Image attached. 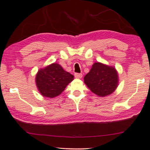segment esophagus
<instances>
[{
  "label": "esophagus",
  "instance_id": "34e87169",
  "mask_svg": "<svg viewBox=\"0 0 150 150\" xmlns=\"http://www.w3.org/2000/svg\"><path fill=\"white\" fill-rule=\"evenodd\" d=\"M74 76L76 78V79H81L82 77V74L81 73H75Z\"/></svg>",
  "mask_w": 150,
  "mask_h": 150
}]
</instances>
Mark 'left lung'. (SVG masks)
I'll return each mask as SVG.
<instances>
[{"label": "left lung", "mask_w": 150, "mask_h": 150, "mask_svg": "<svg viewBox=\"0 0 150 150\" xmlns=\"http://www.w3.org/2000/svg\"><path fill=\"white\" fill-rule=\"evenodd\" d=\"M84 83L99 96L105 97L112 93L118 86V77L116 69L101 63H95L84 77Z\"/></svg>", "instance_id": "left-lung-1"}]
</instances>
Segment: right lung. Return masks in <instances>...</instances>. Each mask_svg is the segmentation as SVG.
<instances>
[{"instance_id":"add662e5","label":"right lung","mask_w":150,"mask_h":150,"mask_svg":"<svg viewBox=\"0 0 150 150\" xmlns=\"http://www.w3.org/2000/svg\"><path fill=\"white\" fill-rule=\"evenodd\" d=\"M73 79V75L54 63L38 71L36 83L42 95L53 98L60 95Z\"/></svg>"}]
</instances>
